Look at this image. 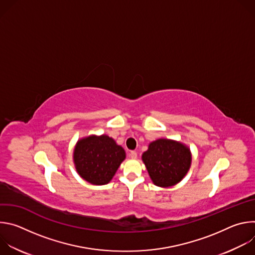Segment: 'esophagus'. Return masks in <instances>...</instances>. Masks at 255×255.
Listing matches in <instances>:
<instances>
[{
  "label": "esophagus",
  "mask_w": 255,
  "mask_h": 255,
  "mask_svg": "<svg viewBox=\"0 0 255 255\" xmlns=\"http://www.w3.org/2000/svg\"><path fill=\"white\" fill-rule=\"evenodd\" d=\"M129 155H130L131 158H136V157H137V152L134 151V150H132V151H130Z\"/></svg>",
  "instance_id": "esophagus-1"
}]
</instances>
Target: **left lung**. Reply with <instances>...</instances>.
I'll list each match as a JSON object with an SVG mask.
<instances>
[{
  "label": "left lung",
  "mask_w": 255,
  "mask_h": 255,
  "mask_svg": "<svg viewBox=\"0 0 255 255\" xmlns=\"http://www.w3.org/2000/svg\"><path fill=\"white\" fill-rule=\"evenodd\" d=\"M142 160L153 184L168 188L185 177L192 163V154L185 144L162 138L149 144Z\"/></svg>",
  "instance_id": "1"
}]
</instances>
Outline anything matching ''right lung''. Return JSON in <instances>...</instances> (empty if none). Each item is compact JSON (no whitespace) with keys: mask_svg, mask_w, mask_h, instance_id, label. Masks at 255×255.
Returning a JSON list of instances; mask_svg holds the SVG:
<instances>
[{"mask_svg":"<svg viewBox=\"0 0 255 255\" xmlns=\"http://www.w3.org/2000/svg\"><path fill=\"white\" fill-rule=\"evenodd\" d=\"M125 157L123 147L107 135H91L80 139L74 150L78 173L96 186L108 184Z\"/></svg>","mask_w":255,"mask_h":255,"instance_id":"1","label":"right lung"}]
</instances>
